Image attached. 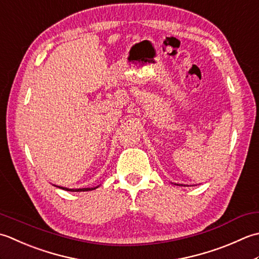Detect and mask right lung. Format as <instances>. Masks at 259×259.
<instances>
[{"instance_id": "add662e5", "label": "right lung", "mask_w": 259, "mask_h": 259, "mask_svg": "<svg viewBox=\"0 0 259 259\" xmlns=\"http://www.w3.org/2000/svg\"><path fill=\"white\" fill-rule=\"evenodd\" d=\"M57 188H60L62 190H66V191H72V192H81V191H92V190H95L98 187L95 188H82V189H68V188H63V187H59V186H55Z\"/></svg>"}]
</instances>
